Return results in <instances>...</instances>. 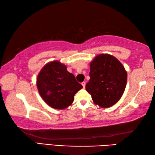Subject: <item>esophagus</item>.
I'll use <instances>...</instances> for the list:
<instances>
[{
	"instance_id": "obj_1",
	"label": "esophagus",
	"mask_w": 155,
	"mask_h": 155,
	"mask_svg": "<svg viewBox=\"0 0 155 155\" xmlns=\"http://www.w3.org/2000/svg\"><path fill=\"white\" fill-rule=\"evenodd\" d=\"M81 84H82V85H83V88H85V82H83L82 83H81Z\"/></svg>"
}]
</instances>
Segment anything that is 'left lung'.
I'll return each mask as SVG.
<instances>
[{
  "instance_id": "obj_1",
  "label": "left lung",
  "mask_w": 155,
  "mask_h": 155,
  "mask_svg": "<svg viewBox=\"0 0 155 155\" xmlns=\"http://www.w3.org/2000/svg\"><path fill=\"white\" fill-rule=\"evenodd\" d=\"M90 79L85 89L94 104L108 108L117 103L124 94L127 72L118 59L109 54H100L90 63Z\"/></svg>"
}]
</instances>
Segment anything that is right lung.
Here are the masks:
<instances>
[{
	"instance_id": "1",
	"label": "right lung",
	"mask_w": 155,
	"mask_h": 155,
	"mask_svg": "<svg viewBox=\"0 0 155 155\" xmlns=\"http://www.w3.org/2000/svg\"><path fill=\"white\" fill-rule=\"evenodd\" d=\"M37 87L44 102L56 109L71 105L75 94L83 88L68 71L66 65L59 61L49 62L41 68L37 78Z\"/></svg>"
}]
</instances>
